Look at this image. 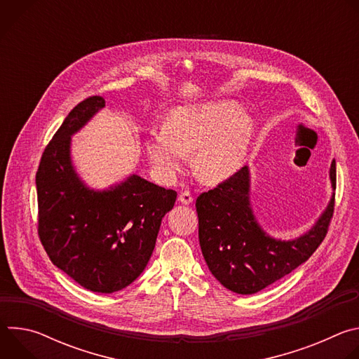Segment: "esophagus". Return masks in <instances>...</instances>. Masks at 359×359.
I'll return each instance as SVG.
<instances>
[{
	"label": "esophagus",
	"mask_w": 359,
	"mask_h": 359,
	"mask_svg": "<svg viewBox=\"0 0 359 359\" xmlns=\"http://www.w3.org/2000/svg\"><path fill=\"white\" fill-rule=\"evenodd\" d=\"M179 201H180L182 204H190V203H193V196H191V193H190L189 190L182 191V193L179 194Z\"/></svg>",
	"instance_id": "34e87169"
}]
</instances>
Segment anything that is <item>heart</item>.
<instances>
[{
    "mask_svg": "<svg viewBox=\"0 0 359 359\" xmlns=\"http://www.w3.org/2000/svg\"><path fill=\"white\" fill-rule=\"evenodd\" d=\"M252 133L251 118L231 102L173 109L165 129L150 130L147 156L162 175L172 176L194 151L193 169L208 183L233 176L243 165Z\"/></svg>",
    "mask_w": 359,
    "mask_h": 359,
    "instance_id": "heart-1",
    "label": "heart"
}]
</instances>
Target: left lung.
Listing matches in <instances>:
<instances>
[{"instance_id": "obj_1", "label": "left lung", "mask_w": 359, "mask_h": 359, "mask_svg": "<svg viewBox=\"0 0 359 359\" xmlns=\"http://www.w3.org/2000/svg\"><path fill=\"white\" fill-rule=\"evenodd\" d=\"M332 189L337 183L331 163ZM335 193L313 229L295 240H276L259 226L250 204V172L244 166L196 200L198 241L212 274L237 294L259 292L309 260L327 236Z\"/></svg>"}]
</instances>
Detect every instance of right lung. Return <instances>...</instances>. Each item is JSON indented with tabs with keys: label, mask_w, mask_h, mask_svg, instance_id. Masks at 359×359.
<instances>
[{
	"label": "right lung",
	"mask_w": 359,
	"mask_h": 359,
	"mask_svg": "<svg viewBox=\"0 0 359 359\" xmlns=\"http://www.w3.org/2000/svg\"><path fill=\"white\" fill-rule=\"evenodd\" d=\"M104 107V97L89 96L69 112L42 153L35 183L38 236L50 262L83 288L111 294L144 270L177 193L137 175L102 191L85 186L71 136Z\"/></svg>",
	"instance_id": "obj_1"
}]
</instances>
